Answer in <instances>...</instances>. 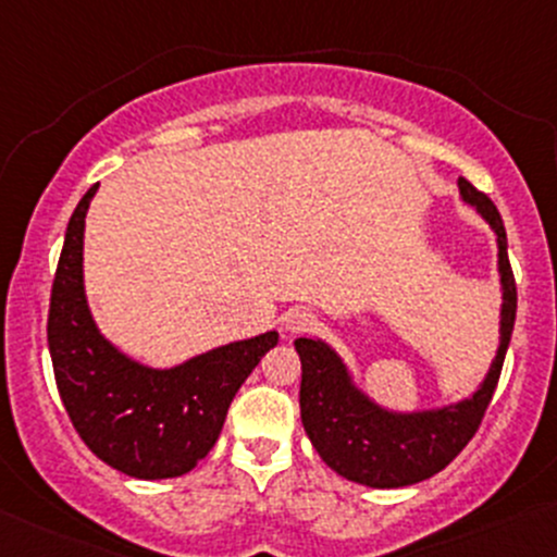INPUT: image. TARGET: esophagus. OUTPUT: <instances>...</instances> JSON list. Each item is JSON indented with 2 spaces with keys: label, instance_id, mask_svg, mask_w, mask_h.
Wrapping results in <instances>:
<instances>
[{
  "label": "esophagus",
  "instance_id": "esophagus-1",
  "mask_svg": "<svg viewBox=\"0 0 557 557\" xmlns=\"http://www.w3.org/2000/svg\"><path fill=\"white\" fill-rule=\"evenodd\" d=\"M317 325L314 314L307 309H293L288 317H285V330H288L290 335H298V333H307V330H311Z\"/></svg>",
  "mask_w": 557,
  "mask_h": 557
}]
</instances>
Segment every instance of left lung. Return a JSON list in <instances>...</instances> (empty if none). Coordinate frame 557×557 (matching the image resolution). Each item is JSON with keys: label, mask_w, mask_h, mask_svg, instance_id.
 <instances>
[{"label": "left lung", "mask_w": 557, "mask_h": 557, "mask_svg": "<svg viewBox=\"0 0 557 557\" xmlns=\"http://www.w3.org/2000/svg\"><path fill=\"white\" fill-rule=\"evenodd\" d=\"M460 193L468 203L484 213L486 222L497 232L499 272H503L505 285L503 346L484 386L475 391L473 399L457 407L436 409V412H386L348 383L344 364L325 344L311 338L296 341V351L301 357L298 405H301L307 436L335 473L357 484L399 488L436 475L468 447L497 388L507 344L516 325V277L507 259V235L497 206L468 180H460Z\"/></svg>", "instance_id": "left-lung-1"}]
</instances>
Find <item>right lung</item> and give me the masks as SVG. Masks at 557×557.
Listing matches in <instances>:
<instances>
[{"instance_id":"add662e5","label":"right lung","mask_w":557,"mask_h":557,"mask_svg":"<svg viewBox=\"0 0 557 557\" xmlns=\"http://www.w3.org/2000/svg\"><path fill=\"white\" fill-rule=\"evenodd\" d=\"M95 187L71 213L52 280L47 341L54 383L82 442L134 479H174L209 455L237 388L277 333L213 348L174 370L139 368L97 333L82 283L84 216Z\"/></svg>"}]
</instances>
